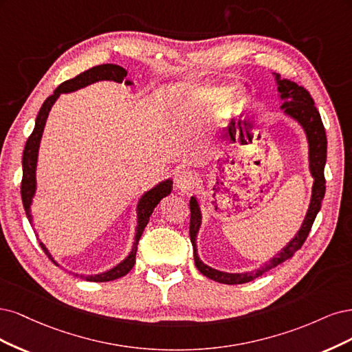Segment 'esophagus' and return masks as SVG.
Here are the masks:
<instances>
[{
  "label": "esophagus",
  "instance_id": "esophagus-1",
  "mask_svg": "<svg viewBox=\"0 0 352 352\" xmlns=\"http://www.w3.org/2000/svg\"><path fill=\"white\" fill-rule=\"evenodd\" d=\"M196 183H197V175L192 171H188V169L179 171L175 175V186L181 192L191 191L192 188L196 187Z\"/></svg>",
  "mask_w": 352,
  "mask_h": 352
}]
</instances>
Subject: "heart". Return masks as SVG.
Returning <instances> with one entry per match:
<instances>
[{
  "instance_id": "heart-1",
  "label": "heart",
  "mask_w": 352,
  "mask_h": 352,
  "mask_svg": "<svg viewBox=\"0 0 352 352\" xmlns=\"http://www.w3.org/2000/svg\"><path fill=\"white\" fill-rule=\"evenodd\" d=\"M228 92V87L222 85H206V86H195L181 100H177L174 107L175 114H183L190 107H210L219 102L223 95ZM245 104V95L243 90L234 86L223 100V114L234 116L238 111H241Z\"/></svg>"
}]
</instances>
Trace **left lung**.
I'll list each match as a JSON object with an SVG mask.
<instances>
[{
	"label": "left lung",
	"mask_w": 352,
	"mask_h": 352,
	"mask_svg": "<svg viewBox=\"0 0 352 352\" xmlns=\"http://www.w3.org/2000/svg\"><path fill=\"white\" fill-rule=\"evenodd\" d=\"M275 83L278 86V98H279V108L282 109V114L296 121L298 126L302 129L305 139L309 143V169L313 177V187H311V197L310 205L305 213L304 221L300 226L298 232L294 235L291 240L287 243L285 247L265 262L262 266L252 270V272H243V274H230V272H222L218 269H213L205 265L200 260L197 253V234L201 226V210L199 200L191 196L190 199V240L192 244V254H195V263L196 267L201 275L210 278L217 282L226 283V285H236V283H245L254 280L256 278L262 276L270 269L276 267L278 265L283 263L285 260L294 256L298 248L304 244L305 238H307L311 225L320 210L322 200L324 197V165H326V152H327V140H326V131L323 127V122L320 118L319 111L314 107V100L310 94L302 86H298L288 78H282L279 74H275Z\"/></svg>",
	"instance_id": "obj_1"
}]
</instances>
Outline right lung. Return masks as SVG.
<instances>
[{
    "label": "right lung",
    "instance_id": "obj_1",
    "mask_svg": "<svg viewBox=\"0 0 352 352\" xmlns=\"http://www.w3.org/2000/svg\"><path fill=\"white\" fill-rule=\"evenodd\" d=\"M98 82H116V83H124L126 86L134 85L131 80H129L127 78V72H126V69H122V67H120L117 64L96 65V67H92V69H89L78 76H76L74 78H70V80L61 83L54 90V94L50 98L45 99V102L42 104V108L39 109V114L35 121V129H33L30 138L26 142L25 152H23V162H21V165H23V179H21V200H23L26 217L32 226H33V217H32L30 208L33 203V197H35V195H36V168H38L39 146H41L45 124H47V120L50 116V111L61 94H72V92H76V90H78V89H83L89 85H94ZM171 191H173V178H166V179L161 181V183H157L155 187L144 191L138 201V208H135V212H138V225H135L134 243H133L131 252L129 253V256L124 260H121L118 265H116L109 270L100 272V274H96V275H87V276L80 275V276L86 280H92V282H108V280H114V279L122 278L124 275H127L135 263L138 244H139V240L146 228L147 222H149L152 212L157 206V203H160L164 197H166L168 195H171ZM39 244L42 247V250L45 252V254H47L52 260V262L58 266V263L54 260L47 245H45L42 241H39Z\"/></svg>",
    "mask_w": 352,
    "mask_h": 352
}]
</instances>
